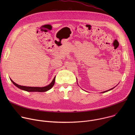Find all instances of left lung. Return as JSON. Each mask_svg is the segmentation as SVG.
Masks as SVG:
<instances>
[{"instance_id": "1", "label": "left lung", "mask_w": 135, "mask_h": 135, "mask_svg": "<svg viewBox=\"0 0 135 135\" xmlns=\"http://www.w3.org/2000/svg\"><path fill=\"white\" fill-rule=\"evenodd\" d=\"M115 87H114V88H112V89H109V90H107V91H104V92H102V93H105V92H107V91H110V90H112V89H113Z\"/></svg>"}]
</instances>
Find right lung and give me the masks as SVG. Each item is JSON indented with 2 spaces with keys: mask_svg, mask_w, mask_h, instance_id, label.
Segmentation results:
<instances>
[{
  "mask_svg": "<svg viewBox=\"0 0 135 135\" xmlns=\"http://www.w3.org/2000/svg\"><path fill=\"white\" fill-rule=\"evenodd\" d=\"M55 77H54L53 81L52 82L48 85L44 86V87H31V86H21L20 85H18L17 84L15 83L14 82H13L11 79V81L18 88L22 90H25L28 92H46L49 90H50L53 86L54 84L55 83Z\"/></svg>",
  "mask_w": 135,
  "mask_h": 135,
  "instance_id": "obj_1",
  "label": "right lung"
}]
</instances>
